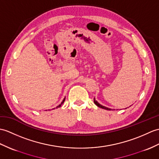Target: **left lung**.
Instances as JSON below:
<instances>
[{
  "instance_id": "1",
  "label": "left lung",
  "mask_w": 159,
  "mask_h": 159,
  "mask_svg": "<svg viewBox=\"0 0 159 159\" xmlns=\"http://www.w3.org/2000/svg\"><path fill=\"white\" fill-rule=\"evenodd\" d=\"M93 102H94V103H95V104L96 105V106H98V107H99V108H103V109H105V110H111L112 109H110V108H106V107H105V106H102V105H101V104H99V103L95 100V98L93 99Z\"/></svg>"
}]
</instances>
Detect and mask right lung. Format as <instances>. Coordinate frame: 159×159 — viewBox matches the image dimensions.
Instances as JSON below:
<instances>
[{
  "label": "right lung",
  "instance_id": "1",
  "mask_svg": "<svg viewBox=\"0 0 159 159\" xmlns=\"http://www.w3.org/2000/svg\"><path fill=\"white\" fill-rule=\"evenodd\" d=\"M64 101H65V98H64V100H63V102L61 103V104H60V105H59L58 106H57L56 107V108H60V107H61V105L63 104V103H64ZM53 109H54V108H53Z\"/></svg>",
  "mask_w": 159,
  "mask_h": 159
}]
</instances>
